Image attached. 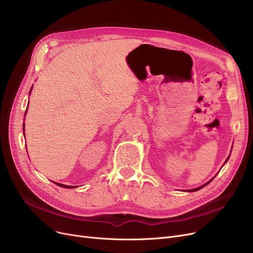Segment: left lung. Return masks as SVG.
Listing matches in <instances>:
<instances>
[{"mask_svg":"<svg viewBox=\"0 0 253 253\" xmlns=\"http://www.w3.org/2000/svg\"><path fill=\"white\" fill-rule=\"evenodd\" d=\"M228 158H229V156H228V157H227V159H226V160H225V162H224V164H225V163H226V162H227V160H228ZM214 178H215V177H214ZM214 178H213V179H214ZM213 179H211V180H210V181H209V182H207V183H206V184H204V185H202V186H200V187H197V188H194V189H190V190H188V191H189V192H194V191H197V190H200V189H202V188H204V187H205V186H207V185H208V184H209V183H210V182H211V181H212V180H213Z\"/></svg>","mask_w":253,"mask_h":253,"instance_id":"1","label":"left lung"}]
</instances>
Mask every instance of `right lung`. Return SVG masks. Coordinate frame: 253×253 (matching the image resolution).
Here are the masks:
<instances>
[{
    "label": "right lung",
    "instance_id": "right-lung-1",
    "mask_svg": "<svg viewBox=\"0 0 253 253\" xmlns=\"http://www.w3.org/2000/svg\"><path fill=\"white\" fill-rule=\"evenodd\" d=\"M32 87H31V91H32ZM31 91H30V94H31ZM28 105H29V103H28ZM27 109H28V107H27ZM27 109H26V114H27ZM26 114H25V116H26ZM23 127H24V136H25V123H24ZM53 183L57 184L58 186H60V187H63V188H75L76 187V186H68V185H64V184H60V183H56V182H53Z\"/></svg>",
    "mask_w": 253,
    "mask_h": 253
}]
</instances>
